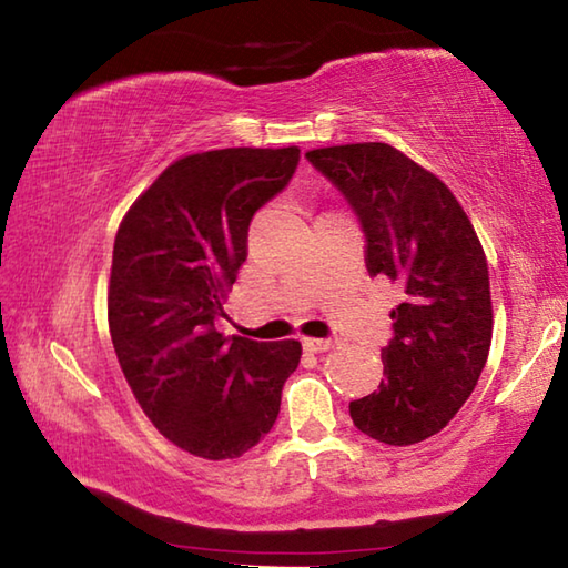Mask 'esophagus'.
<instances>
[{
    "label": "esophagus",
    "instance_id": "obj_1",
    "mask_svg": "<svg viewBox=\"0 0 568 568\" xmlns=\"http://www.w3.org/2000/svg\"><path fill=\"white\" fill-rule=\"evenodd\" d=\"M335 343L329 337H303V347L311 349V353H325V349L333 347Z\"/></svg>",
    "mask_w": 568,
    "mask_h": 568
}]
</instances>
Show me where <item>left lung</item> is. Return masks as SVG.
<instances>
[{
  "instance_id": "8db88e82",
  "label": "left lung",
  "mask_w": 568,
  "mask_h": 568,
  "mask_svg": "<svg viewBox=\"0 0 568 568\" xmlns=\"http://www.w3.org/2000/svg\"><path fill=\"white\" fill-rule=\"evenodd\" d=\"M305 159L345 195L367 239V273L402 287L385 379L349 402L367 437L407 447L437 435L471 395L491 345L489 267L467 213L435 173L389 143Z\"/></svg>"
}]
</instances>
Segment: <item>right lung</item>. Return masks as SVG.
I'll return each mask as SVG.
<instances>
[{
    "label": "right lung",
    "instance_id": "add662e5",
    "mask_svg": "<svg viewBox=\"0 0 568 568\" xmlns=\"http://www.w3.org/2000/svg\"><path fill=\"white\" fill-rule=\"evenodd\" d=\"M301 149H221L179 159L131 205L113 241L109 327L133 397L163 437L233 459L273 429L297 339L257 343L215 329L248 257V225Z\"/></svg>",
    "mask_w": 568,
    "mask_h": 568
}]
</instances>
